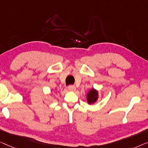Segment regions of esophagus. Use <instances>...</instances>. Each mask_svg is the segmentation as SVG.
Returning <instances> with one entry per match:
<instances>
[{"instance_id":"obj_1","label":"esophagus","mask_w":148,"mask_h":148,"mask_svg":"<svg viewBox=\"0 0 148 148\" xmlns=\"http://www.w3.org/2000/svg\"><path fill=\"white\" fill-rule=\"evenodd\" d=\"M68 88L70 91H74L76 90V87H75L74 85H70V86H68Z\"/></svg>"}]
</instances>
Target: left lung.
<instances>
[{"mask_svg": "<svg viewBox=\"0 0 148 148\" xmlns=\"http://www.w3.org/2000/svg\"><path fill=\"white\" fill-rule=\"evenodd\" d=\"M98 98V93L97 91L95 90V89H92L90 90V92L87 95V100H88V103L89 104L94 103L97 100Z\"/></svg>", "mask_w": 148, "mask_h": 148, "instance_id": "obj_1", "label": "left lung"}]
</instances>
